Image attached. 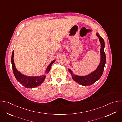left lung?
<instances>
[{
    "label": "left lung",
    "mask_w": 122,
    "mask_h": 122,
    "mask_svg": "<svg viewBox=\"0 0 122 122\" xmlns=\"http://www.w3.org/2000/svg\"><path fill=\"white\" fill-rule=\"evenodd\" d=\"M97 36L99 38V40L100 42L101 49H100V55L101 59L99 65L97 68L94 72L90 73L87 76H79L74 75L70 69L68 71L72 76V79L74 81L82 85H90L94 83L101 77L105 66L106 63V55L104 52V47H105V43L103 39L99 35L98 33H97Z\"/></svg>",
    "instance_id": "1"
}]
</instances>
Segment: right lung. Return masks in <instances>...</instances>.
I'll use <instances>...</instances> for the list:
<instances>
[{"instance_id":"right-lung-1","label":"right lung","mask_w":122,"mask_h":122,"mask_svg":"<svg viewBox=\"0 0 122 122\" xmlns=\"http://www.w3.org/2000/svg\"><path fill=\"white\" fill-rule=\"evenodd\" d=\"M13 54H14V50L12 51V56H11V64L12 70L13 72V74L14 75L15 77L20 83H21L25 88H32L36 87L39 86L44 81L45 78V76L42 75L41 76L38 77H29L26 76L23 74H22L20 72H19L15 67V66L14 65V61H13ZM55 61V60L52 61L50 64L48 66L46 72L48 73L50 70L51 67Z\"/></svg>"}]
</instances>
